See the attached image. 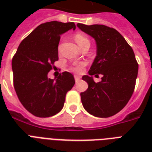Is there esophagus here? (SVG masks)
I'll return each mask as SVG.
<instances>
[{"mask_svg":"<svg viewBox=\"0 0 152 152\" xmlns=\"http://www.w3.org/2000/svg\"><path fill=\"white\" fill-rule=\"evenodd\" d=\"M74 78H75V80H76V83H78L79 81L80 80V76H76V75H75V76H74Z\"/></svg>","mask_w":152,"mask_h":152,"instance_id":"34e87169","label":"esophagus"}]
</instances>
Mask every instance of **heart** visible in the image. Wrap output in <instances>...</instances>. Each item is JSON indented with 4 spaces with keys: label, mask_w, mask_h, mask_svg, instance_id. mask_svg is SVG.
Masks as SVG:
<instances>
[{
    "label": "heart",
    "mask_w": 152,
    "mask_h": 152,
    "mask_svg": "<svg viewBox=\"0 0 152 152\" xmlns=\"http://www.w3.org/2000/svg\"><path fill=\"white\" fill-rule=\"evenodd\" d=\"M74 39H75V41L76 42V43L78 44V46L80 47H81L85 43H90L88 37L86 36L84 34H82V33H76L75 34V36H74ZM84 65H85V63L84 62H81L80 64H76L75 66L71 67V69L73 72H76V73H81L83 71Z\"/></svg>",
    "instance_id": "b5f03b06"
}]
</instances>
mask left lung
<instances>
[{
	"mask_svg": "<svg viewBox=\"0 0 152 152\" xmlns=\"http://www.w3.org/2000/svg\"><path fill=\"white\" fill-rule=\"evenodd\" d=\"M77 27L94 38L97 54L83 80L88 88L80 93L81 102L88 113L98 118H109L122 110L134 91L138 74L137 64L132 47L117 30L105 25H85ZM103 75L95 83L93 75Z\"/></svg>",
	"mask_w": 152,
	"mask_h": 152,
	"instance_id": "8db88e82",
	"label": "left lung"
}]
</instances>
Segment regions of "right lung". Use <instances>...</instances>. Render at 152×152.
Returning a JSON list of instances; mask_svg holds the SVG:
<instances>
[{"instance_id":"1","label":"right lung","mask_w":152,"mask_h":152,"mask_svg":"<svg viewBox=\"0 0 152 152\" xmlns=\"http://www.w3.org/2000/svg\"><path fill=\"white\" fill-rule=\"evenodd\" d=\"M76 29L72 22L42 23L20 44L12 61L14 88L20 102L33 115L48 118L64 106L67 92L72 88V74L64 72L56 79L48 72L58 60L61 35Z\"/></svg>"}]
</instances>
